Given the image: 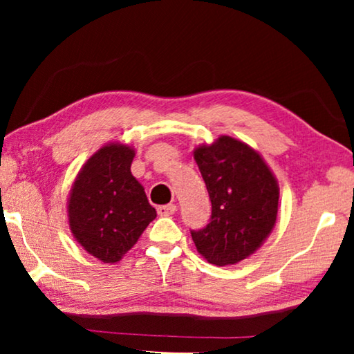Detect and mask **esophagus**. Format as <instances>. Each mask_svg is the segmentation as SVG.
<instances>
[{
	"label": "esophagus",
	"mask_w": 354,
	"mask_h": 354,
	"mask_svg": "<svg viewBox=\"0 0 354 354\" xmlns=\"http://www.w3.org/2000/svg\"><path fill=\"white\" fill-rule=\"evenodd\" d=\"M175 212H176L175 205H165V206L158 207V214L160 215V217H169V215H173Z\"/></svg>",
	"instance_id": "1"
}]
</instances>
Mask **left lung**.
Here are the masks:
<instances>
[{"instance_id": "8db88e82", "label": "left lung", "mask_w": 354, "mask_h": 354, "mask_svg": "<svg viewBox=\"0 0 354 354\" xmlns=\"http://www.w3.org/2000/svg\"><path fill=\"white\" fill-rule=\"evenodd\" d=\"M194 158L212 203L206 227L190 231L196 250L218 267L247 259L277 225V178L254 148L230 136L198 145Z\"/></svg>"}]
</instances>
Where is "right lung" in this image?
<instances>
[{
    "instance_id": "1",
    "label": "right lung",
    "mask_w": 354,
    "mask_h": 354,
    "mask_svg": "<svg viewBox=\"0 0 354 354\" xmlns=\"http://www.w3.org/2000/svg\"><path fill=\"white\" fill-rule=\"evenodd\" d=\"M133 147L107 143L93 153L71 185L67 212L76 242L104 263H115L156 218L143 185L131 173Z\"/></svg>"
}]
</instances>
